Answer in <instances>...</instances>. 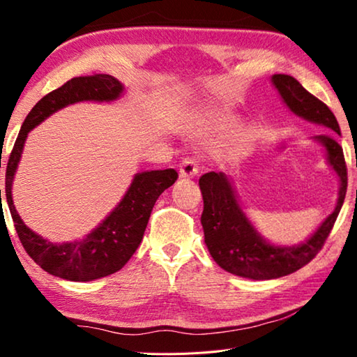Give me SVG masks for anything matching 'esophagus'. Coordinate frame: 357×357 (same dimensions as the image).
<instances>
[{
    "instance_id": "34e87169",
    "label": "esophagus",
    "mask_w": 357,
    "mask_h": 357,
    "mask_svg": "<svg viewBox=\"0 0 357 357\" xmlns=\"http://www.w3.org/2000/svg\"><path fill=\"white\" fill-rule=\"evenodd\" d=\"M198 174V165L197 160L192 159V157H185V159L181 162L179 165V176L181 178H193Z\"/></svg>"
}]
</instances>
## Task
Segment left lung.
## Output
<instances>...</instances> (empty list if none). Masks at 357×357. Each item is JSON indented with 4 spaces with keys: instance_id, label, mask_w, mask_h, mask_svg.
<instances>
[{
    "instance_id": "1",
    "label": "left lung",
    "mask_w": 357,
    "mask_h": 357,
    "mask_svg": "<svg viewBox=\"0 0 357 357\" xmlns=\"http://www.w3.org/2000/svg\"><path fill=\"white\" fill-rule=\"evenodd\" d=\"M271 82L289 112L329 132L315 135L312 140L324 148L328 164L338 176V197L334 211L326 217L317 231L310 234V238L298 245H277L266 241L253 227L225 173L209 172L203 174L198 181L204 203L202 225L211 257L227 273L252 280L279 279L310 263L321 250L334 227L345 200L348 184L345 157L335 135H340V128L334 113L291 75L274 74Z\"/></svg>"
}]
</instances>
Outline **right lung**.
<instances>
[{
  "instance_id": "add662e5",
  "label": "right lung",
  "mask_w": 357,
  "mask_h": 357,
  "mask_svg": "<svg viewBox=\"0 0 357 357\" xmlns=\"http://www.w3.org/2000/svg\"><path fill=\"white\" fill-rule=\"evenodd\" d=\"M123 93L124 84L112 75L96 74L72 78L61 88L44 96L33 107L22 124L10 153L6 168V200L17 234L28 255L48 274L59 279L91 282L123 268L142 243L157 198L178 179V173L173 168L137 173L118 206L91 233L70 243L58 244L47 241L22 220L12 200V183L29 132L64 107L78 102H113L118 100Z\"/></svg>"
}]
</instances>
